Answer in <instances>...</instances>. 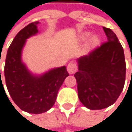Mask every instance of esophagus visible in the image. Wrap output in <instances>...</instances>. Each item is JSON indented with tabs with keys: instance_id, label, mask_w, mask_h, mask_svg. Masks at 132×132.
<instances>
[{
	"instance_id": "1",
	"label": "esophagus",
	"mask_w": 132,
	"mask_h": 132,
	"mask_svg": "<svg viewBox=\"0 0 132 132\" xmlns=\"http://www.w3.org/2000/svg\"><path fill=\"white\" fill-rule=\"evenodd\" d=\"M67 70L68 71L69 74H74L75 72H76V71L78 70V66L74 62H70L67 67Z\"/></svg>"
}]
</instances>
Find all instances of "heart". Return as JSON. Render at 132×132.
I'll return each instance as SVG.
<instances>
[{
	"mask_svg": "<svg viewBox=\"0 0 132 132\" xmlns=\"http://www.w3.org/2000/svg\"><path fill=\"white\" fill-rule=\"evenodd\" d=\"M89 32H83L82 33L81 36H80V37H79V39L80 40H86L88 37H89ZM99 43H100V36H98V35H93V36H91V38H90V39H89V46H90V47H95L96 46H97L98 44H99Z\"/></svg>",
	"mask_w": 132,
	"mask_h": 132,
	"instance_id": "b5f03b06",
	"label": "heart"
}]
</instances>
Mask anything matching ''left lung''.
Listing matches in <instances>:
<instances>
[{"instance_id":"obj_1","label":"left lung","mask_w":132,"mask_h":132,"mask_svg":"<svg viewBox=\"0 0 132 132\" xmlns=\"http://www.w3.org/2000/svg\"><path fill=\"white\" fill-rule=\"evenodd\" d=\"M106 43L88 55L79 57L77 81L78 96L86 107L101 110L113 104L121 93L125 81L124 50L116 34L103 27Z\"/></svg>"}]
</instances>
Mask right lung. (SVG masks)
<instances>
[{
	"mask_svg": "<svg viewBox=\"0 0 132 132\" xmlns=\"http://www.w3.org/2000/svg\"><path fill=\"white\" fill-rule=\"evenodd\" d=\"M39 23L29 24L15 36L7 50L4 65L6 86L11 99L21 110L35 114L44 113L54 106L59 89L69 75L63 66L36 76L22 63V48L26 39L38 32Z\"/></svg>",
	"mask_w": 132,
	"mask_h": 132,
	"instance_id": "obj_1",
	"label": "right lung"
}]
</instances>
